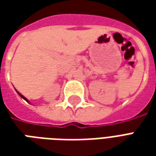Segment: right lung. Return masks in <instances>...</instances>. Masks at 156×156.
Masks as SVG:
<instances>
[{"instance_id":"1","label":"right lung","mask_w":156,"mask_h":156,"mask_svg":"<svg viewBox=\"0 0 156 156\" xmlns=\"http://www.w3.org/2000/svg\"><path fill=\"white\" fill-rule=\"evenodd\" d=\"M16 92H17V91H16ZM17 94H18L20 95V97H22V98H23V99H24V100H26V101L27 102V103H29L28 99H27V98H25V97H24V96H23V95H22V94H20V93H19V92H17Z\"/></svg>"}]
</instances>
